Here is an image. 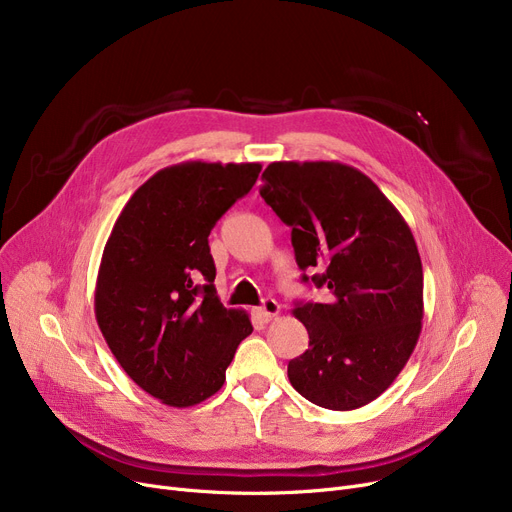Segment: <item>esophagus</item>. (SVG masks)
Masks as SVG:
<instances>
[{
    "label": "esophagus",
    "instance_id": "obj_1",
    "mask_svg": "<svg viewBox=\"0 0 512 512\" xmlns=\"http://www.w3.org/2000/svg\"><path fill=\"white\" fill-rule=\"evenodd\" d=\"M278 313H280V305H278V301H274V299H265V301L261 303V307L255 311L257 319L263 321V324H267V321L274 319Z\"/></svg>",
    "mask_w": 512,
    "mask_h": 512
}]
</instances>
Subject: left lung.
<instances>
[{"mask_svg":"<svg viewBox=\"0 0 512 512\" xmlns=\"http://www.w3.org/2000/svg\"><path fill=\"white\" fill-rule=\"evenodd\" d=\"M261 197L292 228L294 259L328 303H297L307 351L288 380L313 405L353 411L378 398L421 334L423 270L411 228L371 178L338 161H274ZM303 282L309 278L303 274Z\"/></svg>","mask_w":512,"mask_h":512,"instance_id":"8db88e82","label":"left lung"}]
</instances>
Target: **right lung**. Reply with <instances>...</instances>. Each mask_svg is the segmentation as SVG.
I'll list each match as a JSON object with an SVG mask.
<instances>
[{"label":"right lung","mask_w":512,"mask_h":512,"mask_svg":"<svg viewBox=\"0 0 512 512\" xmlns=\"http://www.w3.org/2000/svg\"><path fill=\"white\" fill-rule=\"evenodd\" d=\"M259 164L184 161L153 174L105 242L95 317L132 382L168 407H193L224 386L253 326L215 292L209 232L245 197Z\"/></svg>","instance_id":"add662e5"}]
</instances>
